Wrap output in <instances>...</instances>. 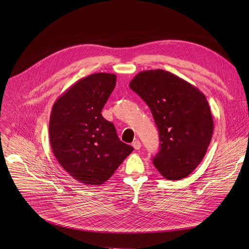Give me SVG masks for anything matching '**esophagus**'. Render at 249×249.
<instances>
[{
  "label": "esophagus",
  "instance_id": "esophagus-1",
  "mask_svg": "<svg viewBox=\"0 0 249 249\" xmlns=\"http://www.w3.org/2000/svg\"><path fill=\"white\" fill-rule=\"evenodd\" d=\"M132 146L137 150V149H139L140 147H141V143H140V141L139 140H135L133 143H132Z\"/></svg>",
  "mask_w": 249,
  "mask_h": 249
}]
</instances>
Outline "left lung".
Listing matches in <instances>:
<instances>
[{
    "instance_id": "8db88e82",
    "label": "left lung",
    "mask_w": 249,
    "mask_h": 249,
    "mask_svg": "<svg viewBox=\"0 0 249 249\" xmlns=\"http://www.w3.org/2000/svg\"><path fill=\"white\" fill-rule=\"evenodd\" d=\"M129 87L147 104L159 129L160 149L154 166L167 179L188 177L202 161L214 130L205 95L163 70L140 71Z\"/></svg>"
}]
</instances>
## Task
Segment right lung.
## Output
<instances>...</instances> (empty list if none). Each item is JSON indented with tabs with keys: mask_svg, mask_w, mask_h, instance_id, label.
Listing matches in <instances>:
<instances>
[{
	"mask_svg": "<svg viewBox=\"0 0 249 249\" xmlns=\"http://www.w3.org/2000/svg\"><path fill=\"white\" fill-rule=\"evenodd\" d=\"M116 74L98 72L81 78L52 107L49 140L55 159L87 186L107 181L133 147L122 142L101 112L116 86Z\"/></svg>",
	"mask_w": 249,
	"mask_h": 249,
	"instance_id": "add662e5",
	"label": "right lung"
}]
</instances>
